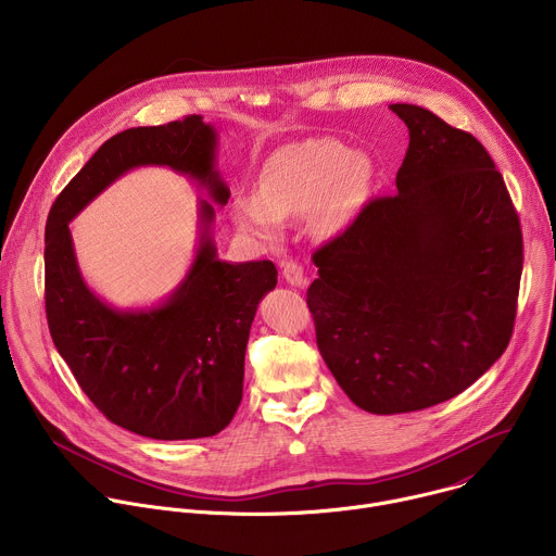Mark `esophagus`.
<instances>
[{
    "label": "esophagus",
    "mask_w": 556,
    "mask_h": 556,
    "mask_svg": "<svg viewBox=\"0 0 556 556\" xmlns=\"http://www.w3.org/2000/svg\"><path fill=\"white\" fill-rule=\"evenodd\" d=\"M281 273H283V279H286L290 286H294V288H303V286L307 283L305 273H303V266H301L299 262H292V260L283 262V264H281Z\"/></svg>",
    "instance_id": "1"
}]
</instances>
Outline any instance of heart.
<instances>
[{
	"label": "heart",
	"instance_id": "heart-1",
	"mask_svg": "<svg viewBox=\"0 0 556 556\" xmlns=\"http://www.w3.org/2000/svg\"><path fill=\"white\" fill-rule=\"evenodd\" d=\"M369 165L334 138H309L273 151L260 169L257 193H237L228 206L232 224L264 242L281 235V219L319 208V226L334 232L356 211Z\"/></svg>",
	"mask_w": 556,
	"mask_h": 556
}]
</instances>
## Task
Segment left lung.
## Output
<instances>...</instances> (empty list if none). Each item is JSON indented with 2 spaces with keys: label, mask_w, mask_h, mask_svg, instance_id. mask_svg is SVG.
<instances>
[{
  "label": "left lung",
  "mask_w": 556,
  "mask_h": 556,
  "mask_svg": "<svg viewBox=\"0 0 556 556\" xmlns=\"http://www.w3.org/2000/svg\"><path fill=\"white\" fill-rule=\"evenodd\" d=\"M409 129L399 193L312 255L316 345L350 401L378 416L444 403L508 348L521 228L478 138L393 103Z\"/></svg>",
  "instance_id": "8db88e82"
}]
</instances>
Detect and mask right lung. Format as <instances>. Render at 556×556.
Segmentation results:
<instances>
[{"label": "right lung", "mask_w": 556, "mask_h": 556, "mask_svg": "<svg viewBox=\"0 0 556 556\" xmlns=\"http://www.w3.org/2000/svg\"><path fill=\"white\" fill-rule=\"evenodd\" d=\"M215 151L217 129L202 116L125 129L70 180L46 224V316L54 348L108 420L151 440L208 438L232 420L242 403L255 312L277 286L268 260L230 264L217 257L215 204L224 206L230 191ZM138 166L189 175L214 202L199 201V249L177 290L151 308L121 311L85 283L68 222Z\"/></svg>", "instance_id": "add662e5"}]
</instances>
